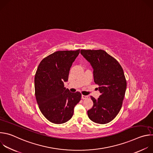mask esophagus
Instances as JSON below:
<instances>
[{
  "instance_id": "esophagus-1",
  "label": "esophagus",
  "mask_w": 153,
  "mask_h": 153,
  "mask_svg": "<svg viewBox=\"0 0 153 153\" xmlns=\"http://www.w3.org/2000/svg\"><path fill=\"white\" fill-rule=\"evenodd\" d=\"M88 96H84V95H82V99H88Z\"/></svg>"
}]
</instances>
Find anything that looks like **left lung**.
Here are the masks:
<instances>
[{
    "label": "left lung",
    "mask_w": 153,
    "mask_h": 153,
    "mask_svg": "<svg viewBox=\"0 0 153 153\" xmlns=\"http://www.w3.org/2000/svg\"><path fill=\"white\" fill-rule=\"evenodd\" d=\"M80 54L93 69L95 83L99 85L101 95L91 97L93 107L88 116L93 122L105 124L113 120L119 113L126 89V81L119 63L106 51L82 50Z\"/></svg>",
    "instance_id": "left-lung-1"
}]
</instances>
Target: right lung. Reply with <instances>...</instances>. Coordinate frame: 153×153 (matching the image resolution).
<instances>
[{
    "label": "right lung",
    "mask_w": 153,
    "mask_h": 153,
    "mask_svg": "<svg viewBox=\"0 0 153 153\" xmlns=\"http://www.w3.org/2000/svg\"><path fill=\"white\" fill-rule=\"evenodd\" d=\"M80 53L59 51L43 59L34 77L35 96L42 114L50 122L62 124L68 121L81 99L79 92L71 93L64 86L72 64Z\"/></svg>",
    "instance_id": "add662e5"
}]
</instances>
